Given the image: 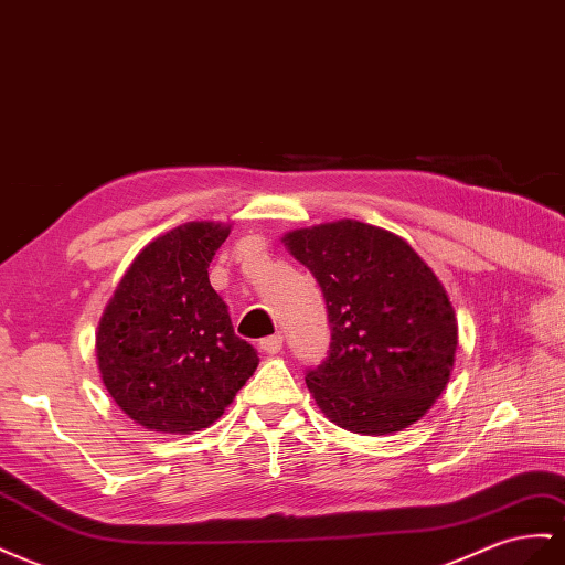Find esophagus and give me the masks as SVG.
Wrapping results in <instances>:
<instances>
[{"label":"esophagus","instance_id":"1","mask_svg":"<svg viewBox=\"0 0 565 565\" xmlns=\"http://www.w3.org/2000/svg\"><path fill=\"white\" fill-rule=\"evenodd\" d=\"M262 349H264L268 356H276L280 349H282V338H280V334H270V338H266L262 342Z\"/></svg>","mask_w":565,"mask_h":565}]
</instances>
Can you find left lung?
<instances>
[{
	"label": "left lung",
	"mask_w": 565,
	"mask_h": 565,
	"mask_svg": "<svg viewBox=\"0 0 565 565\" xmlns=\"http://www.w3.org/2000/svg\"><path fill=\"white\" fill-rule=\"evenodd\" d=\"M328 303V359L307 373L323 416L359 435H392L420 420L445 392L459 323L445 285L408 242L342 218L282 235Z\"/></svg>",
	"instance_id": "8db88e82"
}]
</instances>
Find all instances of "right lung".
<instances>
[{
	"mask_svg": "<svg viewBox=\"0 0 565 565\" xmlns=\"http://www.w3.org/2000/svg\"><path fill=\"white\" fill-rule=\"evenodd\" d=\"M231 225L192 221L132 258L95 332L99 377L116 406L151 433L216 423L258 365L209 282Z\"/></svg>",
	"mask_w": 565,
	"mask_h": 565,
	"instance_id": "obj_1",
	"label": "right lung"
}]
</instances>
